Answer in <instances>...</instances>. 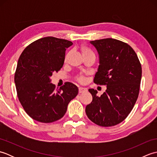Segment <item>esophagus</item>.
<instances>
[{
  "instance_id": "34e87169",
  "label": "esophagus",
  "mask_w": 157,
  "mask_h": 157,
  "mask_svg": "<svg viewBox=\"0 0 157 157\" xmlns=\"http://www.w3.org/2000/svg\"><path fill=\"white\" fill-rule=\"evenodd\" d=\"M87 92V89L86 88H79V94H82V93H84Z\"/></svg>"
}]
</instances>
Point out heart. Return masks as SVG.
Masks as SVG:
<instances>
[{"label":"heart","mask_w":157,"mask_h":157,"mask_svg":"<svg viewBox=\"0 0 157 157\" xmlns=\"http://www.w3.org/2000/svg\"><path fill=\"white\" fill-rule=\"evenodd\" d=\"M80 51L82 52L83 57L85 56H87V55H94V52L91 51V49H90L88 47H87V46L85 45H82L80 46ZM68 55H69V54H67L65 56V61L67 60V58ZM78 81H79L80 82H83L84 81V78H83V77H78Z\"/></svg>","instance_id":"1"}]
</instances>
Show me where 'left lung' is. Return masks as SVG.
Listing matches in <instances>:
<instances>
[{
  "label": "left lung",
  "instance_id": "left-lung-1",
  "mask_svg": "<svg viewBox=\"0 0 157 157\" xmlns=\"http://www.w3.org/2000/svg\"><path fill=\"white\" fill-rule=\"evenodd\" d=\"M98 54L99 66L94 82L106 85L101 96L89 89L92 101L86 107L88 117L98 125L110 127L122 122L137 101L142 67L133 48L118 40L105 38L90 42Z\"/></svg>",
  "mask_w": 157,
  "mask_h": 157
}]
</instances>
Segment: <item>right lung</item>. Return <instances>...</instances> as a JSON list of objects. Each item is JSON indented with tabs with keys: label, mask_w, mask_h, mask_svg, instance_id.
<instances>
[{
	"label": "right lung",
	"mask_w": 157,
	"mask_h": 157,
	"mask_svg": "<svg viewBox=\"0 0 157 157\" xmlns=\"http://www.w3.org/2000/svg\"><path fill=\"white\" fill-rule=\"evenodd\" d=\"M72 44L65 39L45 37L32 42L20 55L15 73L17 93L25 111L36 121L52 123L62 118L78 94L72 83L56 90L51 79L63 67L66 49Z\"/></svg>",
	"instance_id": "add662e5"
}]
</instances>
